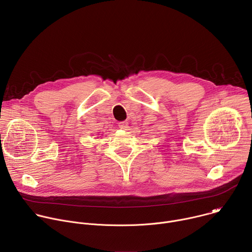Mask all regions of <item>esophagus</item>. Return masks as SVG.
Returning <instances> with one entry per match:
<instances>
[{"mask_svg":"<svg viewBox=\"0 0 252 252\" xmlns=\"http://www.w3.org/2000/svg\"><path fill=\"white\" fill-rule=\"evenodd\" d=\"M119 126L122 129H126L128 127V123L127 122H121V123H119Z\"/></svg>","mask_w":252,"mask_h":252,"instance_id":"1","label":"esophagus"}]
</instances>
